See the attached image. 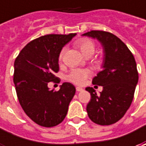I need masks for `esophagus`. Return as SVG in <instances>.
I'll list each match as a JSON object with an SVG mask.
<instances>
[{"instance_id":"34e87169","label":"esophagus","mask_w":146,"mask_h":146,"mask_svg":"<svg viewBox=\"0 0 146 146\" xmlns=\"http://www.w3.org/2000/svg\"><path fill=\"white\" fill-rule=\"evenodd\" d=\"M83 90H84V89H83L82 88L76 87V91H77V92H81V91H83Z\"/></svg>"}]
</instances>
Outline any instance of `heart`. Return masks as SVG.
<instances>
[{
  "mask_svg": "<svg viewBox=\"0 0 146 146\" xmlns=\"http://www.w3.org/2000/svg\"><path fill=\"white\" fill-rule=\"evenodd\" d=\"M76 45L80 48L81 53L86 57H91L94 54L95 52V44L92 40L88 38H81L78 40L76 42ZM65 52V48H62L59 54V59H62L63 53ZM90 75V71L86 69H73L70 71V73L66 76V79L69 81L72 82L76 84H84L85 80Z\"/></svg>",
  "mask_w": 146,
  "mask_h": 146,
  "instance_id": "1",
  "label": "heart"
}]
</instances>
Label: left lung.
<instances>
[{
  "mask_svg": "<svg viewBox=\"0 0 146 146\" xmlns=\"http://www.w3.org/2000/svg\"><path fill=\"white\" fill-rule=\"evenodd\" d=\"M98 40L103 48L102 70L93 79V84L102 86L98 96L93 88L87 105L89 119L99 125H110L125 115L132 104L138 83L137 63L131 51L119 38L103 31H91L82 35Z\"/></svg>",
  "mask_w": 146,
  "mask_h": 146,
  "instance_id": "1",
  "label": "left lung"
}]
</instances>
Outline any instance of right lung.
<instances>
[{
	"mask_svg": "<svg viewBox=\"0 0 146 146\" xmlns=\"http://www.w3.org/2000/svg\"><path fill=\"white\" fill-rule=\"evenodd\" d=\"M76 33L50 34L29 42L14 61V83L18 99L31 120L46 127L62 123L68 111L76 88L65 82L58 91L50 90L48 83L54 81L59 70L61 50Z\"/></svg>",
	"mask_w": 146,
	"mask_h": 146,
	"instance_id": "add662e5",
	"label": "right lung"
}]
</instances>
